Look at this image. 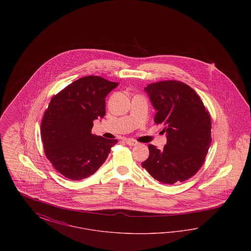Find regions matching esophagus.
<instances>
[{
    "mask_svg": "<svg viewBox=\"0 0 251 251\" xmlns=\"http://www.w3.org/2000/svg\"><path fill=\"white\" fill-rule=\"evenodd\" d=\"M125 142H126V144L127 145H129V146H136L137 145V142L135 141V140H133V139H126L125 140Z\"/></svg>",
    "mask_w": 251,
    "mask_h": 251,
    "instance_id": "obj_1",
    "label": "esophagus"
}]
</instances>
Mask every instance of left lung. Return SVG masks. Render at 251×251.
<instances>
[{
    "label": "left lung",
    "mask_w": 251,
    "mask_h": 251,
    "mask_svg": "<svg viewBox=\"0 0 251 251\" xmlns=\"http://www.w3.org/2000/svg\"><path fill=\"white\" fill-rule=\"evenodd\" d=\"M156 110L167 144L163 150L149 145L142 163L154 179L167 184L191 178L201 168L211 147V118L201 98L187 84L163 81L144 88Z\"/></svg>",
    "instance_id": "left-lung-1"
}]
</instances>
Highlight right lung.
<instances>
[{"label": "right lung", "mask_w": 251, "mask_h": 251, "mask_svg": "<svg viewBox=\"0 0 251 251\" xmlns=\"http://www.w3.org/2000/svg\"><path fill=\"white\" fill-rule=\"evenodd\" d=\"M119 83L86 76L52 97L41 121L45 154L68 179H85L101 167L117 139L92 134L93 121L105 116V98Z\"/></svg>", "instance_id": "add662e5"}]
</instances>
